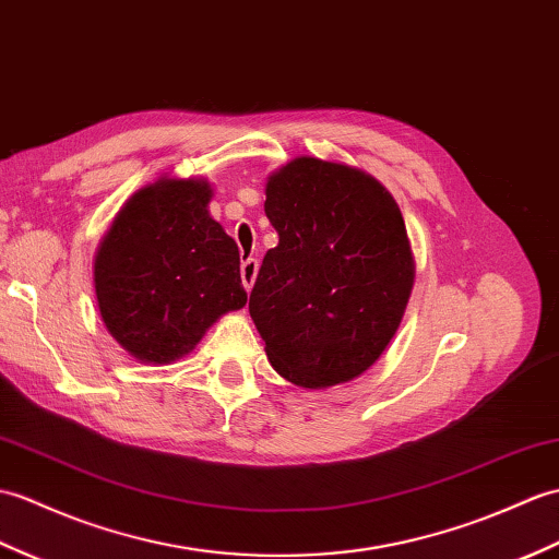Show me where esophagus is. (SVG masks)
<instances>
[{
	"label": "esophagus",
	"instance_id": "34e87169",
	"mask_svg": "<svg viewBox=\"0 0 559 559\" xmlns=\"http://www.w3.org/2000/svg\"><path fill=\"white\" fill-rule=\"evenodd\" d=\"M257 271H259V262H257V259H245V262H242V266H240V276H242V285H245V288H252V285H254V278H257Z\"/></svg>",
	"mask_w": 559,
	"mask_h": 559
}]
</instances>
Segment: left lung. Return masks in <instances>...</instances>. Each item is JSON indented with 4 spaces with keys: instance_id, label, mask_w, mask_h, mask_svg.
Wrapping results in <instances>:
<instances>
[{
    "instance_id": "obj_1",
    "label": "left lung",
    "mask_w": 559,
    "mask_h": 559,
    "mask_svg": "<svg viewBox=\"0 0 559 559\" xmlns=\"http://www.w3.org/2000/svg\"><path fill=\"white\" fill-rule=\"evenodd\" d=\"M264 212L278 245L250 314L271 365L302 388L353 381L391 343L412 293L400 206L365 171L300 157L269 178Z\"/></svg>"
}]
</instances>
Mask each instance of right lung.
Here are the masks:
<instances>
[{
    "label": "right lung",
    "mask_w": 559,
    "mask_h": 559,
    "mask_svg": "<svg viewBox=\"0 0 559 559\" xmlns=\"http://www.w3.org/2000/svg\"><path fill=\"white\" fill-rule=\"evenodd\" d=\"M204 180L162 178L114 218L95 257V293L109 333L142 361L168 365L248 302L240 252L206 212Z\"/></svg>",
    "instance_id": "1"
}]
</instances>
